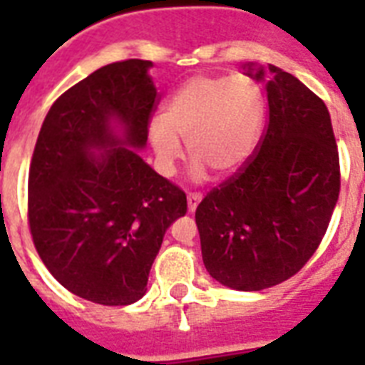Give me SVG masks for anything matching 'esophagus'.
<instances>
[{"instance_id":"1","label":"esophagus","mask_w":365,"mask_h":365,"mask_svg":"<svg viewBox=\"0 0 365 365\" xmlns=\"http://www.w3.org/2000/svg\"><path fill=\"white\" fill-rule=\"evenodd\" d=\"M200 200H202V195H200V193H189V195H187L189 212H195V210H197V206H199Z\"/></svg>"}]
</instances>
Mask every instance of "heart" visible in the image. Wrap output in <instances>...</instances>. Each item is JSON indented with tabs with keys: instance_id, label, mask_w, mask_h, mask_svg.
Here are the masks:
<instances>
[{
	"instance_id": "heart-1",
	"label": "heart",
	"mask_w": 365,
	"mask_h": 365,
	"mask_svg": "<svg viewBox=\"0 0 365 365\" xmlns=\"http://www.w3.org/2000/svg\"><path fill=\"white\" fill-rule=\"evenodd\" d=\"M265 117L259 85L246 76H195L183 83L163 110V121L149 126V140L160 168L174 170L187 142L193 176L210 170L220 176L239 172L254 155Z\"/></svg>"
}]
</instances>
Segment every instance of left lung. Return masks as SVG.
I'll return each mask as SVG.
<instances>
[{"label":"left lung","mask_w":365,"mask_h":365,"mask_svg":"<svg viewBox=\"0 0 365 365\" xmlns=\"http://www.w3.org/2000/svg\"><path fill=\"white\" fill-rule=\"evenodd\" d=\"M255 81L263 68L246 66ZM269 123L252 159L195 212L206 271L227 288L288 280L322 242L339 199V153L322 100L269 64Z\"/></svg>","instance_id":"8db88e82"}]
</instances>
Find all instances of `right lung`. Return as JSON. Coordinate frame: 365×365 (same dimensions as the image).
I'll return each mask as SVG.
<instances>
[{"instance_id":"right-lung-1","label":"right lung","mask_w":365,"mask_h":365,"mask_svg":"<svg viewBox=\"0 0 365 365\" xmlns=\"http://www.w3.org/2000/svg\"><path fill=\"white\" fill-rule=\"evenodd\" d=\"M151 66L113 62L68 88L31 157L28 223L37 254L66 289L100 305L142 299L166 229L187 212L182 189L138 155L159 102Z\"/></svg>"}]
</instances>
